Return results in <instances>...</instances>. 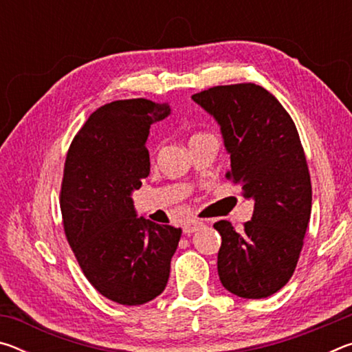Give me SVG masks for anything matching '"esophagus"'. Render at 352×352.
Returning <instances> with one entry per match:
<instances>
[{
    "label": "esophagus",
    "mask_w": 352,
    "mask_h": 352,
    "mask_svg": "<svg viewBox=\"0 0 352 352\" xmlns=\"http://www.w3.org/2000/svg\"><path fill=\"white\" fill-rule=\"evenodd\" d=\"M205 223L201 222V220H197V219H189L186 220V222L183 223V233L190 236L192 233H195V231H199L201 226H204Z\"/></svg>",
    "instance_id": "esophagus-1"
}]
</instances>
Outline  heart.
Here are the masks:
<instances>
[{"instance_id":"1","label":"heart","mask_w":352,"mask_h":352,"mask_svg":"<svg viewBox=\"0 0 352 352\" xmlns=\"http://www.w3.org/2000/svg\"><path fill=\"white\" fill-rule=\"evenodd\" d=\"M194 136H200V133L199 135H194Z\"/></svg>"}]
</instances>
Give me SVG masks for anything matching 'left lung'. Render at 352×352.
Returning a JSON list of instances; mask_svg holds the SVG:
<instances>
[{
	"mask_svg": "<svg viewBox=\"0 0 352 352\" xmlns=\"http://www.w3.org/2000/svg\"><path fill=\"white\" fill-rule=\"evenodd\" d=\"M192 99L220 126L231 160L226 177L254 201L241 233L228 220L214 223L222 236L220 283L241 298H267L294 275L311 219V175L300 135L279 100L254 83L212 87Z\"/></svg>",
	"mask_w": 352,
	"mask_h": 352,
	"instance_id": "8db88e82",
	"label": "left lung"
}]
</instances>
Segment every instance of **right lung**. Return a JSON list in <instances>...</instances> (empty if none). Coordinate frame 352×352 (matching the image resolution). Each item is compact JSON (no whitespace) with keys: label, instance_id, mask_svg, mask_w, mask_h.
<instances>
[{"label":"right lung","instance_id":"right-lung-1","mask_svg":"<svg viewBox=\"0 0 352 352\" xmlns=\"http://www.w3.org/2000/svg\"><path fill=\"white\" fill-rule=\"evenodd\" d=\"M169 113V104L147 99L100 107L74 136L65 162V234L93 287L124 306L162 294L182 236L180 228L136 216L132 199L151 172L148 130Z\"/></svg>","mask_w":352,"mask_h":352}]
</instances>
